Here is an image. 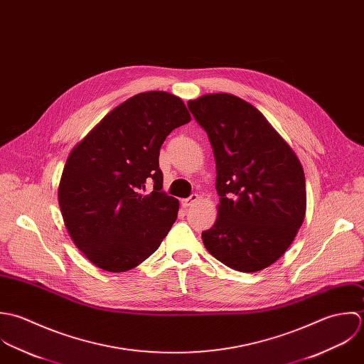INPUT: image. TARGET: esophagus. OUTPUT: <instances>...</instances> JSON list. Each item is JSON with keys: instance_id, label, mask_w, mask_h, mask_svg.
<instances>
[{"instance_id": "1", "label": "esophagus", "mask_w": 364, "mask_h": 364, "mask_svg": "<svg viewBox=\"0 0 364 364\" xmlns=\"http://www.w3.org/2000/svg\"><path fill=\"white\" fill-rule=\"evenodd\" d=\"M198 198H200V197H198L197 194H191L188 198L183 200V201H181V204H183V207H184V208H190V207H193V205L198 201Z\"/></svg>"}]
</instances>
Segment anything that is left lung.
Instances as JSON below:
<instances>
[{
  "mask_svg": "<svg viewBox=\"0 0 364 364\" xmlns=\"http://www.w3.org/2000/svg\"><path fill=\"white\" fill-rule=\"evenodd\" d=\"M188 109L213 146L218 217L203 232L207 250L245 273L263 270L290 247L306 210L302 166L289 144L252 104L205 94Z\"/></svg>",
  "mask_w": 364,
  "mask_h": 364,
  "instance_id": "left-lung-1",
  "label": "left lung"
}]
</instances>
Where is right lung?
Returning a JSON list of instances; mask_svg holds the SVG:
<instances>
[{"mask_svg": "<svg viewBox=\"0 0 364 364\" xmlns=\"http://www.w3.org/2000/svg\"><path fill=\"white\" fill-rule=\"evenodd\" d=\"M190 121L178 97L147 91L114 108L74 146L59 205L74 245L97 267L112 273L136 267L171 229L178 200L161 191L159 154L166 136Z\"/></svg>", "mask_w": 364, "mask_h": 364, "instance_id": "obj_1", "label": "right lung"}]
</instances>
